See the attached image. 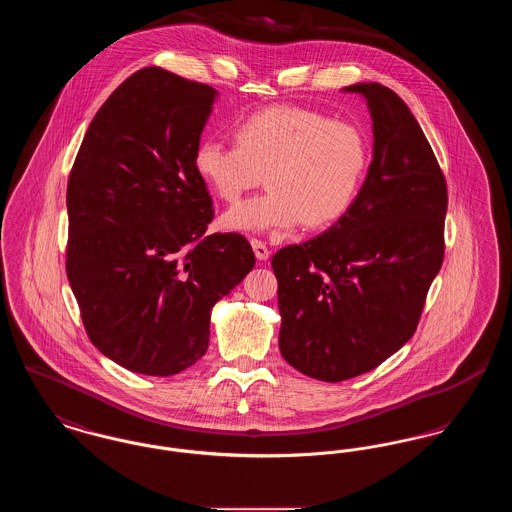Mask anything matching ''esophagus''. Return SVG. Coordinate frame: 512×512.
<instances>
[{"mask_svg":"<svg viewBox=\"0 0 512 512\" xmlns=\"http://www.w3.org/2000/svg\"><path fill=\"white\" fill-rule=\"evenodd\" d=\"M251 247H253L255 257H257L259 261H267L270 251H268V247L265 242H261V240H251Z\"/></svg>","mask_w":512,"mask_h":512,"instance_id":"34e87169","label":"esophagus"}]
</instances>
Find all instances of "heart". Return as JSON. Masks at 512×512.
Instances as JSON below:
<instances>
[{"mask_svg": "<svg viewBox=\"0 0 512 512\" xmlns=\"http://www.w3.org/2000/svg\"><path fill=\"white\" fill-rule=\"evenodd\" d=\"M234 140H203L194 153L195 172L224 201H238L263 180L270 186L220 217L230 232L288 230L301 220L330 226L351 207L368 161L355 124L301 107L253 113L234 128Z\"/></svg>", "mask_w": 512, "mask_h": 512, "instance_id": "obj_1", "label": "heart"}]
</instances>
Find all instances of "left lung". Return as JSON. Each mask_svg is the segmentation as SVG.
Instances as JSON below:
<instances>
[{
    "label": "left lung",
    "instance_id": "left-lung-1",
    "mask_svg": "<svg viewBox=\"0 0 512 512\" xmlns=\"http://www.w3.org/2000/svg\"><path fill=\"white\" fill-rule=\"evenodd\" d=\"M343 92L372 117L365 182L324 234L272 257L282 357L322 382L361 376L413 338L445 251L447 186L411 109L378 82Z\"/></svg>",
    "mask_w": 512,
    "mask_h": 512
}]
</instances>
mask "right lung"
Returning <instances> with one entry per match:
<instances>
[{
  "mask_svg": "<svg viewBox=\"0 0 512 512\" xmlns=\"http://www.w3.org/2000/svg\"><path fill=\"white\" fill-rule=\"evenodd\" d=\"M217 90L159 67L101 105L67 186V276L88 338L126 370L172 376L209 347L215 303L255 267L240 234L207 236L195 147Z\"/></svg>",
  "mask_w": 512,
  "mask_h": 512,
  "instance_id": "obj_1",
  "label": "right lung"
}]
</instances>
